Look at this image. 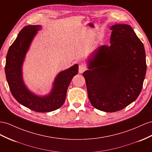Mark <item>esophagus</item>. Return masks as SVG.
I'll use <instances>...</instances> for the list:
<instances>
[{
	"label": "esophagus",
	"instance_id": "esophagus-1",
	"mask_svg": "<svg viewBox=\"0 0 152 152\" xmlns=\"http://www.w3.org/2000/svg\"><path fill=\"white\" fill-rule=\"evenodd\" d=\"M87 70V67L84 64H81L79 65V73H83L84 71H85Z\"/></svg>",
	"mask_w": 152,
	"mask_h": 152
}]
</instances>
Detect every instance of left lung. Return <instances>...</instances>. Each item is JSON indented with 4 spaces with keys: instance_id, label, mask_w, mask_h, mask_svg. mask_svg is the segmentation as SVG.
I'll use <instances>...</instances> for the list:
<instances>
[{
    "instance_id": "8db88e82",
    "label": "left lung",
    "mask_w": 152,
    "mask_h": 152,
    "mask_svg": "<svg viewBox=\"0 0 152 152\" xmlns=\"http://www.w3.org/2000/svg\"><path fill=\"white\" fill-rule=\"evenodd\" d=\"M110 45L98 47L83 75L92 105L114 112L137 98L146 72L145 47L128 24L112 26Z\"/></svg>"
}]
</instances>
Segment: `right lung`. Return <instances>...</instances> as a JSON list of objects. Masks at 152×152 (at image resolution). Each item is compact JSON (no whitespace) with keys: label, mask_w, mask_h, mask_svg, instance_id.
<instances>
[{"label":"right lung","mask_w":152,"mask_h":152,"mask_svg":"<svg viewBox=\"0 0 152 152\" xmlns=\"http://www.w3.org/2000/svg\"><path fill=\"white\" fill-rule=\"evenodd\" d=\"M41 29L40 25H30L20 31L7 51L5 73L11 94L19 103L33 111L49 112L63 105L69 85L78 72V65L58 73L49 94L40 96L31 91L23 79L22 65L34 38Z\"/></svg>","instance_id":"1"}]
</instances>
